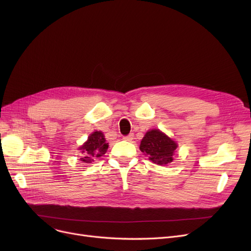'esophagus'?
<instances>
[{"instance_id": "esophagus-1", "label": "esophagus", "mask_w": 251, "mask_h": 251, "mask_svg": "<svg viewBox=\"0 0 251 251\" xmlns=\"http://www.w3.org/2000/svg\"><path fill=\"white\" fill-rule=\"evenodd\" d=\"M133 138H134L133 134H129V135H127V136H124V137H123V139H124L125 141H132Z\"/></svg>"}]
</instances>
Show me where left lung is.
<instances>
[{"mask_svg": "<svg viewBox=\"0 0 251 251\" xmlns=\"http://www.w3.org/2000/svg\"><path fill=\"white\" fill-rule=\"evenodd\" d=\"M177 145L176 142L158 129H152L142 139L140 150L149 155L152 162L165 165L173 161V155Z\"/></svg>", "mask_w": 251, "mask_h": 251, "instance_id": "8db88e82", "label": "left lung"}]
</instances>
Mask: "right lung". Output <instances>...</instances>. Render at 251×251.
Here are the masks:
<instances>
[{
	"label": "right lung",
	"mask_w": 251,
	"mask_h": 251,
	"mask_svg": "<svg viewBox=\"0 0 251 251\" xmlns=\"http://www.w3.org/2000/svg\"><path fill=\"white\" fill-rule=\"evenodd\" d=\"M107 149H108V143H106L104 135L101 132H94L90 135L85 144L79 148L83 155L80 160L91 163L94 159L103 156Z\"/></svg>",
	"instance_id": "1"
}]
</instances>
